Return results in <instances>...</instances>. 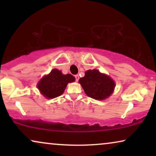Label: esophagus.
Segmentation results:
<instances>
[{"mask_svg": "<svg viewBox=\"0 0 156 156\" xmlns=\"http://www.w3.org/2000/svg\"><path fill=\"white\" fill-rule=\"evenodd\" d=\"M75 76L76 81V82H77V81L79 80V79H80V76H79V75H78V74H76V75H75V76Z\"/></svg>", "mask_w": 156, "mask_h": 156, "instance_id": "34e87169", "label": "esophagus"}]
</instances>
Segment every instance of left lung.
<instances>
[{"label": "left lung", "mask_w": 156, "mask_h": 156, "mask_svg": "<svg viewBox=\"0 0 156 156\" xmlns=\"http://www.w3.org/2000/svg\"><path fill=\"white\" fill-rule=\"evenodd\" d=\"M88 97L97 100L108 98L114 90V81L109 76L102 74L97 69L87 70L84 77L79 80Z\"/></svg>", "instance_id": "obj_1"}]
</instances>
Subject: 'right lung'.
Returning <instances> with one entry per match:
<instances>
[{
  "label": "right lung",
  "instance_id": "obj_1",
  "mask_svg": "<svg viewBox=\"0 0 156 156\" xmlns=\"http://www.w3.org/2000/svg\"><path fill=\"white\" fill-rule=\"evenodd\" d=\"M74 81L75 78L72 74H63L61 71L54 69L39 81L37 87L44 97L54 99L62 94L68 83Z\"/></svg>",
  "mask_w": 156,
  "mask_h": 156
}]
</instances>
